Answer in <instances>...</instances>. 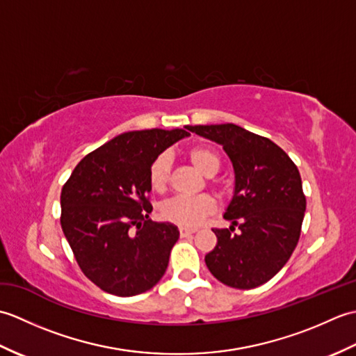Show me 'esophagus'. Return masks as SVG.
I'll return each instance as SVG.
<instances>
[{"label": "esophagus", "mask_w": 356, "mask_h": 356, "mask_svg": "<svg viewBox=\"0 0 356 356\" xmlns=\"http://www.w3.org/2000/svg\"><path fill=\"white\" fill-rule=\"evenodd\" d=\"M180 231V237H188V236H191V234H194L195 232V229H190V228H180L179 229Z\"/></svg>", "instance_id": "esophagus-1"}]
</instances>
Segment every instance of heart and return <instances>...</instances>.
Masks as SVG:
<instances>
[{"label": "heart", "mask_w": 356, "mask_h": 356, "mask_svg": "<svg viewBox=\"0 0 356 356\" xmlns=\"http://www.w3.org/2000/svg\"><path fill=\"white\" fill-rule=\"evenodd\" d=\"M190 161L202 174L213 176L220 168V157L216 151L207 147H194L190 149ZM170 168H171V156L168 153L159 154L149 166L148 179L153 190L162 191L170 180ZM216 211V200L208 194L194 195H176L170 200H166L161 213L162 217L176 225L185 226V228H195L199 226L208 216Z\"/></svg>", "instance_id": "heart-1"}]
</instances>
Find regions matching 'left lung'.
Here are the masks:
<instances>
[{
  "label": "left lung",
  "mask_w": 356,
  "mask_h": 356,
  "mask_svg": "<svg viewBox=\"0 0 356 356\" xmlns=\"http://www.w3.org/2000/svg\"><path fill=\"white\" fill-rule=\"evenodd\" d=\"M188 130L222 145L234 168V194L223 214L232 225L213 229L217 245L205 255L209 272L236 289L269 282L300 238L306 197L298 168L274 142L236 124Z\"/></svg>",
  "instance_id": "left-lung-1"
}]
</instances>
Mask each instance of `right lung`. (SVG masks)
I'll return each instance as SVG.
<instances>
[{"instance_id": "obj_1", "label": "right lung", "mask_w": 356, "mask_h": 356, "mask_svg": "<svg viewBox=\"0 0 356 356\" xmlns=\"http://www.w3.org/2000/svg\"><path fill=\"white\" fill-rule=\"evenodd\" d=\"M185 130L127 131L87 154L61 193V226L79 268L102 291L133 297L168 268L179 229L151 222L147 194L154 159Z\"/></svg>"}]
</instances>
